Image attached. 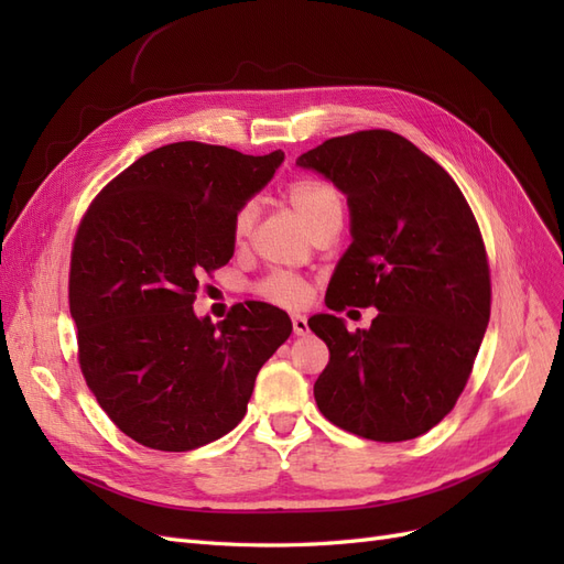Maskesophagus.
Segmentation results:
<instances>
[{"label": "esophagus", "mask_w": 564, "mask_h": 564, "mask_svg": "<svg viewBox=\"0 0 564 564\" xmlns=\"http://www.w3.org/2000/svg\"><path fill=\"white\" fill-rule=\"evenodd\" d=\"M292 327H294V334H299V336L308 334V317L301 315V313H294L292 315Z\"/></svg>", "instance_id": "34e87169"}]
</instances>
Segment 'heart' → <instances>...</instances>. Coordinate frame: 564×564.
I'll return each instance as SVG.
<instances>
[{"label":"heart","instance_id":"obj_1","mask_svg":"<svg viewBox=\"0 0 564 564\" xmlns=\"http://www.w3.org/2000/svg\"><path fill=\"white\" fill-rule=\"evenodd\" d=\"M284 197L313 230L319 224H324L327 218L340 216V209H344V202H340L336 187L315 176H301V178H294L292 183H286ZM253 220H256L253 204H242V207L235 212L232 240L237 245L249 240V235L253 230ZM253 294L272 305L294 308V305H301L305 296H308V284L289 270H272L265 278H261L253 284Z\"/></svg>","mask_w":564,"mask_h":564}]
</instances>
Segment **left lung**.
Instances as JSON below:
<instances>
[{"mask_svg": "<svg viewBox=\"0 0 564 564\" xmlns=\"http://www.w3.org/2000/svg\"><path fill=\"white\" fill-rule=\"evenodd\" d=\"M296 164L344 191L352 216L324 303L379 308L367 332L308 319L329 348L315 402L352 435L414 440L452 412L482 344L491 278L480 226L445 169L388 129L336 135Z\"/></svg>", "mask_w": 564, "mask_h": 564, "instance_id": "1", "label": "left lung"}]
</instances>
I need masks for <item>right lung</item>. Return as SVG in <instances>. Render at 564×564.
<instances>
[{
  "mask_svg": "<svg viewBox=\"0 0 564 564\" xmlns=\"http://www.w3.org/2000/svg\"><path fill=\"white\" fill-rule=\"evenodd\" d=\"M284 152L162 145L117 174L84 212L67 301L77 360L100 409L143 447L191 452L247 414L256 373L292 334L261 301L214 324L193 313L199 278L232 259V216Z\"/></svg>",
  "mask_w": 564,
  "mask_h": 564,
  "instance_id": "obj_1",
  "label": "right lung"
}]
</instances>
